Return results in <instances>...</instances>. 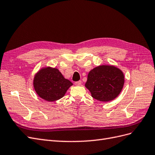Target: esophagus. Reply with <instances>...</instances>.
Here are the masks:
<instances>
[{
  "label": "esophagus",
  "mask_w": 155,
  "mask_h": 155,
  "mask_svg": "<svg viewBox=\"0 0 155 155\" xmlns=\"http://www.w3.org/2000/svg\"><path fill=\"white\" fill-rule=\"evenodd\" d=\"M75 85H81V81H76L75 82Z\"/></svg>",
  "instance_id": "34e87169"
}]
</instances>
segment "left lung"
<instances>
[{"instance_id": "8db88e82", "label": "left lung", "mask_w": 155, "mask_h": 155, "mask_svg": "<svg viewBox=\"0 0 155 155\" xmlns=\"http://www.w3.org/2000/svg\"><path fill=\"white\" fill-rule=\"evenodd\" d=\"M124 84V76L121 70L114 66L101 65L88 73L85 87L94 99L109 101L119 95Z\"/></svg>"}]
</instances>
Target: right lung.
Instances as JSON below:
<instances>
[{
    "instance_id": "1",
    "label": "right lung",
    "mask_w": 155,
    "mask_h": 155,
    "mask_svg": "<svg viewBox=\"0 0 155 155\" xmlns=\"http://www.w3.org/2000/svg\"><path fill=\"white\" fill-rule=\"evenodd\" d=\"M72 83L65 79L57 68L46 67L37 73L34 79L35 92L41 98L54 101L64 96Z\"/></svg>"
}]
</instances>
